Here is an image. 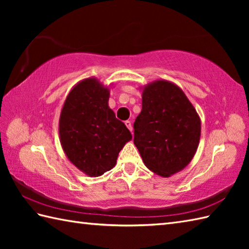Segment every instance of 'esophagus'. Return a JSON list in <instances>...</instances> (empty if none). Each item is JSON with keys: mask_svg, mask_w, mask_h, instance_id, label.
<instances>
[{"mask_svg": "<svg viewBox=\"0 0 249 249\" xmlns=\"http://www.w3.org/2000/svg\"><path fill=\"white\" fill-rule=\"evenodd\" d=\"M125 125H126V127H127L131 131V134H133V125H131V122L125 121Z\"/></svg>", "mask_w": 249, "mask_h": 249, "instance_id": "1", "label": "esophagus"}]
</instances>
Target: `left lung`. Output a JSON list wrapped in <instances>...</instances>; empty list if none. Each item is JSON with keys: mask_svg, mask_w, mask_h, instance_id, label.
I'll return each instance as SVG.
<instances>
[{"mask_svg": "<svg viewBox=\"0 0 249 249\" xmlns=\"http://www.w3.org/2000/svg\"><path fill=\"white\" fill-rule=\"evenodd\" d=\"M142 110L134 123V143L152 172L169 178L197 152L201 120L183 89L168 80L142 87Z\"/></svg>", "mask_w": 249, "mask_h": 249, "instance_id": "obj_1", "label": "left lung"}]
</instances>
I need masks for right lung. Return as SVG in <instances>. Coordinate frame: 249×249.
Instances as JSON below:
<instances>
[{
  "label": "right lung",
  "instance_id": "add662e5",
  "mask_svg": "<svg viewBox=\"0 0 249 249\" xmlns=\"http://www.w3.org/2000/svg\"><path fill=\"white\" fill-rule=\"evenodd\" d=\"M109 96L110 89L98 79H83L68 93L60 114L62 149L73 166L91 178L111 170L133 138L110 109Z\"/></svg>",
  "mask_w": 249,
  "mask_h": 249
}]
</instances>
